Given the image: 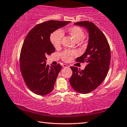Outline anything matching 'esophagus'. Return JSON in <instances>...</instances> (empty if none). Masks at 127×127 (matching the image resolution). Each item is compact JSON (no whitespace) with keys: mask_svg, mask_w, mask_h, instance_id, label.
Masks as SVG:
<instances>
[{"mask_svg":"<svg viewBox=\"0 0 127 127\" xmlns=\"http://www.w3.org/2000/svg\"><path fill=\"white\" fill-rule=\"evenodd\" d=\"M63 66L64 67V68H69V66L67 65V64H63Z\"/></svg>","mask_w":127,"mask_h":127,"instance_id":"34e87169","label":"esophagus"}]
</instances>
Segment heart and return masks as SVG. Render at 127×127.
Instances as JSON below:
<instances>
[{"instance_id":"1","label":"heart","mask_w":127,"mask_h":127,"mask_svg":"<svg viewBox=\"0 0 127 127\" xmlns=\"http://www.w3.org/2000/svg\"><path fill=\"white\" fill-rule=\"evenodd\" d=\"M66 31L76 42H79L83 39L85 36L84 31L79 26H72L66 29ZM63 37V33L61 30H56L51 34L50 41L53 46L56 48L61 47L62 40ZM75 52L71 50H65L61 53L62 59L64 62H68L71 60L75 55Z\"/></svg>"}]
</instances>
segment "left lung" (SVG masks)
<instances>
[{
  "label": "left lung",
  "instance_id": "8db88e82",
  "mask_svg": "<svg viewBox=\"0 0 127 127\" xmlns=\"http://www.w3.org/2000/svg\"><path fill=\"white\" fill-rule=\"evenodd\" d=\"M74 25L84 27L89 33L88 44L85 53L76 61L87 63L84 70L71 66L72 74L69 80L72 88L77 92L87 94L103 82L108 73L111 52L104 33L92 22L81 21Z\"/></svg>",
  "mask_w": 127,
  "mask_h": 127
}]
</instances>
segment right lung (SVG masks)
<instances>
[{
	"label": "right lung",
	"mask_w": 127,
	"mask_h": 127,
	"mask_svg": "<svg viewBox=\"0 0 127 127\" xmlns=\"http://www.w3.org/2000/svg\"><path fill=\"white\" fill-rule=\"evenodd\" d=\"M70 21L51 20L38 24L29 31L21 48L20 67L28 88L35 94L45 95L53 90L62 66L46 65V56L55 52L50 35Z\"/></svg>",
	"instance_id": "1"
}]
</instances>
